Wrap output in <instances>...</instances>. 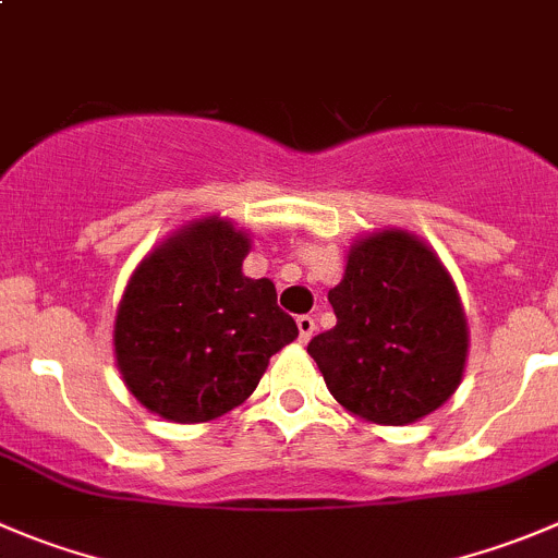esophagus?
<instances>
[{
  "label": "esophagus",
  "mask_w": 558,
  "mask_h": 558,
  "mask_svg": "<svg viewBox=\"0 0 558 558\" xmlns=\"http://www.w3.org/2000/svg\"><path fill=\"white\" fill-rule=\"evenodd\" d=\"M299 333H301V342H310L312 339V333H315V317H310V315H301L299 320Z\"/></svg>",
  "instance_id": "esophagus-1"
}]
</instances>
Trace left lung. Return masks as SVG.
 I'll use <instances>...</instances> for the list:
<instances>
[{
	"label": "left lung",
	"instance_id": "1",
	"mask_svg": "<svg viewBox=\"0 0 558 558\" xmlns=\"http://www.w3.org/2000/svg\"><path fill=\"white\" fill-rule=\"evenodd\" d=\"M328 301L337 326L306 350L344 411L402 427L458 391L469 323L447 265L422 238L397 227L359 238Z\"/></svg>",
	"mask_w": 558,
	"mask_h": 558
}]
</instances>
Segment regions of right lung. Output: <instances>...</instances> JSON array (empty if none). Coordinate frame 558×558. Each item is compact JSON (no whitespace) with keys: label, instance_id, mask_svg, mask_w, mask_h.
<instances>
[{"label":"right lung","instance_id":"1","mask_svg":"<svg viewBox=\"0 0 558 558\" xmlns=\"http://www.w3.org/2000/svg\"><path fill=\"white\" fill-rule=\"evenodd\" d=\"M246 230L205 216L163 238L131 274L114 317L131 395L178 424L214 422L248 400L270 355L299 337L270 279L243 276Z\"/></svg>","mask_w":558,"mask_h":558}]
</instances>
